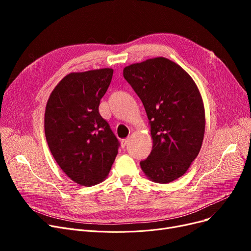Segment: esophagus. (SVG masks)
Masks as SVG:
<instances>
[{
    "mask_svg": "<svg viewBox=\"0 0 251 251\" xmlns=\"http://www.w3.org/2000/svg\"><path fill=\"white\" fill-rule=\"evenodd\" d=\"M128 142H129V138H125V139H122V141H121V144H122V147L123 148H125L127 144H128Z\"/></svg>",
    "mask_w": 251,
    "mask_h": 251,
    "instance_id": "34e87169",
    "label": "esophagus"
}]
</instances>
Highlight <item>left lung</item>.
I'll return each mask as SVG.
<instances>
[{"mask_svg":"<svg viewBox=\"0 0 251 251\" xmlns=\"http://www.w3.org/2000/svg\"><path fill=\"white\" fill-rule=\"evenodd\" d=\"M123 75L151 127L152 149L141 170L153 182H173L187 172L202 146L205 112L200 89L181 66L164 57L126 66Z\"/></svg>","mask_w":251,"mask_h":251,"instance_id":"obj_1","label":"left lung"}]
</instances>
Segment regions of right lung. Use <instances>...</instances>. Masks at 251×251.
<instances>
[{"mask_svg": "<svg viewBox=\"0 0 251 251\" xmlns=\"http://www.w3.org/2000/svg\"><path fill=\"white\" fill-rule=\"evenodd\" d=\"M114 70L102 68L66 75L51 91L45 112L49 149L63 172L82 186L108 177L119 142L99 113Z\"/></svg>", "mask_w": 251, "mask_h": 251, "instance_id": "obj_1", "label": "right lung"}]
</instances>
